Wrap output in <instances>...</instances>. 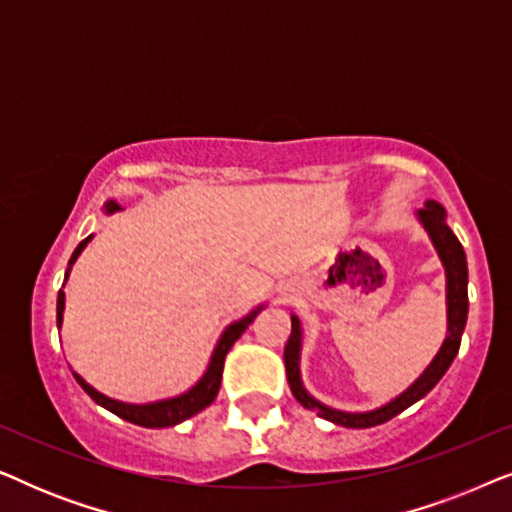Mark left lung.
<instances>
[{"instance_id": "left-lung-1", "label": "left lung", "mask_w": 512, "mask_h": 512, "mask_svg": "<svg viewBox=\"0 0 512 512\" xmlns=\"http://www.w3.org/2000/svg\"><path fill=\"white\" fill-rule=\"evenodd\" d=\"M419 226L424 228V233L429 235V240L436 249L445 268V305H447V335L440 345L438 354L433 356L429 366L424 368V373L410 384L408 389H403L401 394L391 398V401L377 405L373 410L363 412H347L331 408V405L321 403L319 398H314L307 391L303 375H300V356H303V324L296 314H291V338L286 342L284 349V363H286V377H289L291 394L296 396V401L307 410H314L319 417L328 419V422L349 426V429H368V426H377L389 422L391 417L401 415L403 410H408L412 403H417L419 398H424L429 391L440 382V377L447 373V368L452 366L454 356L459 354L461 335H464L466 319H468V265L466 254L457 235L452 233V228L447 226V212L445 207L436 200H426L424 209L415 212Z\"/></svg>"}]
</instances>
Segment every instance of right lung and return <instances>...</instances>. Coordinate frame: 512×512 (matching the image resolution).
Here are the masks:
<instances>
[{"label": "right lung", "instance_id": "add662e5", "mask_svg": "<svg viewBox=\"0 0 512 512\" xmlns=\"http://www.w3.org/2000/svg\"><path fill=\"white\" fill-rule=\"evenodd\" d=\"M102 212L116 214V212H121V207L114 205V202H104ZM90 240H93V235H88L86 240H83L79 247L74 249V254H72V258H69V265L65 270V282H62V286L67 284L69 272H72V265L76 263V258L81 256V251L88 247ZM261 310H265V305L254 307V310L244 314L242 319L230 321V324L223 328V333L219 335V340H216V345H214V352H212V356H209L205 373H202V377L193 384V387H188L186 391H181V394H177V396L158 398V401H149V403H125V401H118V398L102 394V391H97L93 384H88L86 380H83L76 370H72V375L76 377V382L81 384V389L86 391V394L93 398L97 405H102V408L114 412V415L125 419V422L146 426V429H165V426H177L181 422H186V419H191L193 415H198V412L205 410L207 405L214 403V398H216V394H219V387H221L223 361H226V354L230 352V347L235 345V340L240 338L244 331H247L249 324L258 317V312ZM62 314H65V291L60 289L58 307H55L58 331L62 328V319H65Z\"/></svg>", "mask_w": 512, "mask_h": 512}]
</instances>
